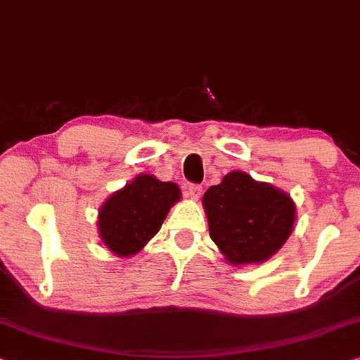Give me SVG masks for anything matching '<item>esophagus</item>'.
Returning a JSON list of instances; mask_svg holds the SVG:
<instances>
[{"mask_svg":"<svg viewBox=\"0 0 360 360\" xmlns=\"http://www.w3.org/2000/svg\"><path fill=\"white\" fill-rule=\"evenodd\" d=\"M201 193H202V186L201 185H188L186 186V195H188V198H191V200H200V196H201Z\"/></svg>","mask_w":360,"mask_h":360,"instance_id":"34e87169","label":"esophagus"}]
</instances>
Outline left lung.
<instances>
[{"label": "left lung", "instance_id": "obj_1", "mask_svg": "<svg viewBox=\"0 0 360 360\" xmlns=\"http://www.w3.org/2000/svg\"><path fill=\"white\" fill-rule=\"evenodd\" d=\"M211 240L231 266L264 263L294 231L297 207L288 193L233 170L202 196Z\"/></svg>", "mask_w": 360, "mask_h": 360}]
</instances>
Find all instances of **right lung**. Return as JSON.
<instances>
[{
	"mask_svg": "<svg viewBox=\"0 0 360 360\" xmlns=\"http://www.w3.org/2000/svg\"><path fill=\"white\" fill-rule=\"evenodd\" d=\"M180 200L181 191L174 181L139 174L103 201L97 216L98 237L117 257H133L159 232Z\"/></svg>",
	"mask_w": 360,
	"mask_h": 360,
	"instance_id": "1",
	"label": "right lung"
}]
</instances>
